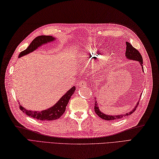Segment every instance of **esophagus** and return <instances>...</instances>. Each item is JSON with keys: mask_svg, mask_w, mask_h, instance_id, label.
I'll list each match as a JSON object with an SVG mask.
<instances>
[{"mask_svg": "<svg viewBox=\"0 0 159 159\" xmlns=\"http://www.w3.org/2000/svg\"><path fill=\"white\" fill-rule=\"evenodd\" d=\"M78 85L79 87H83L86 85V82L84 81V80H80V81L78 83Z\"/></svg>", "mask_w": 159, "mask_h": 159, "instance_id": "esophagus-1", "label": "esophagus"}]
</instances>
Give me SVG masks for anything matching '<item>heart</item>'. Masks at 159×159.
<instances>
[{
    "label": "heart",
    "mask_w": 159,
    "mask_h": 159,
    "mask_svg": "<svg viewBox=\"0 0 159 159\" xmlns=\"http://www.w3.org/2000/svg\"><path fill=\"white\" fill-rule=\"evenodd\" d=\"M81 59L84 65L96 68L105 63L109 59V55L98 47H89L83 52Z\"/></svg>",
    "instance_id": "1"
}]
</instances>
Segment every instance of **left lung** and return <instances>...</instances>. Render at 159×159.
Listing matches in <instances>:
<instances>
[{"instance_id": "1", "label": "left lung", "mask_w": 159, "mask_h": 159, "mask_svg": "<svg viewBox=\"0 0 159 159\" xmlns=\"http://www.w3.org/2000/svg\"><path fill=\"white\" fill-rule=\"evenodd\" d=\"M126 53H125V56L126 57V58L130 60H133V61H137L139 63V64L141 65V67H142V70L143 71V58L142 56L141 55V54L139 53V52L138 51L137 49H135L134 47L132 46L129 42H126ZM138 104H139V102H137V105L135 106V107H134V109L132 110L131 111H129L127 113H125L124 115H113V116H109V115H107L102 113L101 111L98 107V103H97V100L96 98L95 99V105H94V110H95L96 113L98 116L102 118V119L104 120H118L120 119V118L129 116V115H131L133 113L134 110L136 109V108L137 107Z\"/></svg>"}]
</instances>
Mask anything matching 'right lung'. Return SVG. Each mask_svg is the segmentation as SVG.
<instances>
[{"label": "right lung", "mask_w": 159, "mask_h": 159, "mask_svg": "<svg viewBox=\"0 0 159 159\" xmlns=\"http://www.w3.org/2000/svg\"><path fill=\"white\" fill-rule=\"evenodd\" d=\"M55 39H56L55 38H53L52 36L50 35H40L37 37V38L33 39L32 42L30 43V45L28 46L27 48L23 50L22 52L20 53L18 57L20 58V57L28 55V54L33 52L36 49H38L39 47L42 46L43 44H46V43H48L49 42H53L54 40ZM75 90V87H71V89L67 91V92L61 98L58 102L54 104L52 107L46 110H43L42 111H30L28 109H26L25 108H24L21 105V104H19L20 109V110L22 111L23 113H25L29 117L34 118V119L39 120L42 121L55 120L57 119H59L66 111L67 104H68L70 98L72 96V94L74 93Z\"/></svg>", "instance_id": "1"}]
</instances>
